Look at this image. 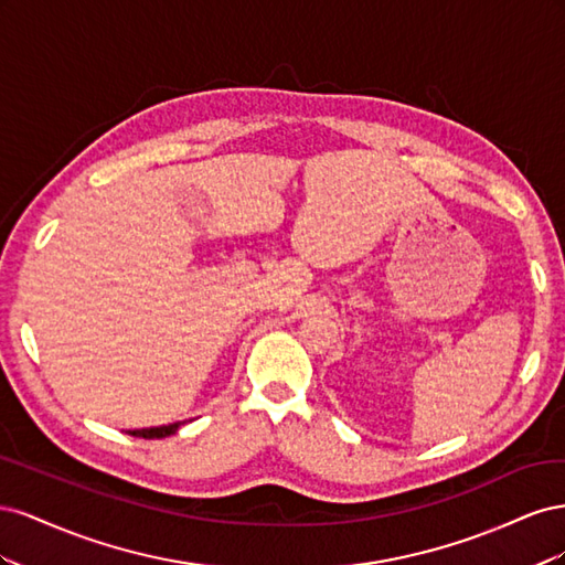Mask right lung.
<instances>
[{"label":"right lung","instance_id":"add662e5","mask_svg":"<svg viewBox=\"0 0 565 565\" xmlns=\"http://www.w3.org/2000/svg\"><path fill=\"white\" fill-rule=\"evenodd\" d=\"M185 424V422H174V424H164V426H150V429H134V431H127L129 436H136V438H167L179 431V426Z\"/></svg>","mask_w":565,"mask_h":565}]
</instances>
